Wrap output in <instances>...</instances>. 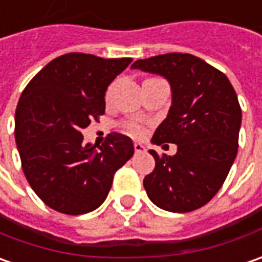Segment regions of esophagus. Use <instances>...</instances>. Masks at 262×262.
<instances>
[{"label":"esophagus","instance_id":"esophagus-1","mask_svg":"<svg viewBox=\"0 0 262 262\" xmlns=\"http://www.w3.org/2000/svg\"><path fill=\"white\" fill-rule=\"evenodd\" d=\"M134 150L135 152H144L145 151V147L141 143H134Z\"/></svg>","mask_w":262,"mask_h":262}]
</instances>
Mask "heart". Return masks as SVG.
I'll list each match as a JSON object with an SVG mask.
<instances>
[{"label": "heart", "mask_w": 262, "mask_h": 262, "mask_svg": "<svg viewBox=\"0 0 262 262\" xmlns=\"http://www.w3.org/2000/svg\"><path fill=\"white\" fill-rule=\"evenodd\" d=\"M127 129L129 134L135 135V137H140V135H143L144 133L143 125H141V124H138V122H128Z\"/></svg>", "instance_id": "heart-1"}]
</instances>
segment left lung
I'll list each match as a JSON object with an SVG mask.
<instances>
[{
  "mask_svg": "<svg viewBox=\"0 0 262 262\" xmlns=\"http://www.w3.org/2000/svg\"><path fill=\"white\" fill-rule=\"evenodd\" d=\"M133 69L157 73L171 86V106L151 141L173 143L174 156L150 150L156 167L144 177L150 201L168 212H192L222 187L236 152L241 106L229 79L187 53L140 59Z\"/></svg>",
  "mask_w": 262,
  "mask_h": 262,
  "instance_id": "obj_1",
  "label": "left lung"
}]
</instances>
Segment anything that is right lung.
Segmentation results:
<instances>
[{
	"instance_id": "obj_1",
	"label": "right lung",
	"mask_w": 262,
	"mask_h": 262,
	"mask_svg": "<svg viewBox=\"0 0 262 262\" xmlns=\"http://www.w3.org/2000/svg\"><path fill=\"white\" fill-rule=\"evenodd\" d=\"M133 61L68 53L47 63L23 91L15 143L24 176L49 208L82 215L106 199L115 171L134 154L127 135L111 133L96 150L82 129L105 114L110 83Z\"/></svg>"
}]
</instances>
